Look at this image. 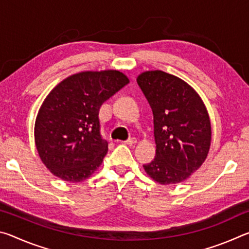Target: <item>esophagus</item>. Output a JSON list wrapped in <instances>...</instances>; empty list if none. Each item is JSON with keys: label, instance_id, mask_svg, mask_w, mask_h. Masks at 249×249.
<instances>
[{"label": "esophagus", "instance_id": "esophagus-1", "mask_svg": "<svg viewBox=\"0 0 249 249\" xmlns=\"http://www.w3.org/2000/svg\"><path fill=\"white\" fill-rule=\"evenodd\" d=\"M123 142L125 145H134V144H136V142H137V140L135 137H132V138H129V140L125 141Z\"/></svg>", "mask_w": 249, "mask_h": 249}]
</instances>
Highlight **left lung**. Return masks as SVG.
I'll return each instance as SVG.
<instances>
[{
  "label": "left lung",
  "instance_id": "obj_1",
  "mask_svg": "<svg viewBox=\"0 0 249 249\" xmlns=\"http://www.w3.org/2000/svg\"><path fill=\"white\" fill-rule=\"evenodd\" d=\"M137 83L153 109L156 142L155 159L142 167L160 184L183 182L208 157V109L191 86L161 70L142 72Z\"/></svg>",
  "mask_w": 249,
  "mask_h": 249
}]
</instances>
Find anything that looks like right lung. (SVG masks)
Masks as SVG:
<instances>
[{"mask_svg": "<svg viewBox=\"0 0 249 249\" xmlns=\"http://www.w3.org/2000/svg\"><path fill=\"white\" fill-rule=\"evenodd\" d=\"M128 82L119 70L82 71L49 92L34 135L41 161L53 176L80 182L101 166L108 148L100 134V107Z\"/></svg>", "mask_w": 249, "mask_h": 249, "instance_id": "obj_1", "label": "right lung"}]
</instances>
